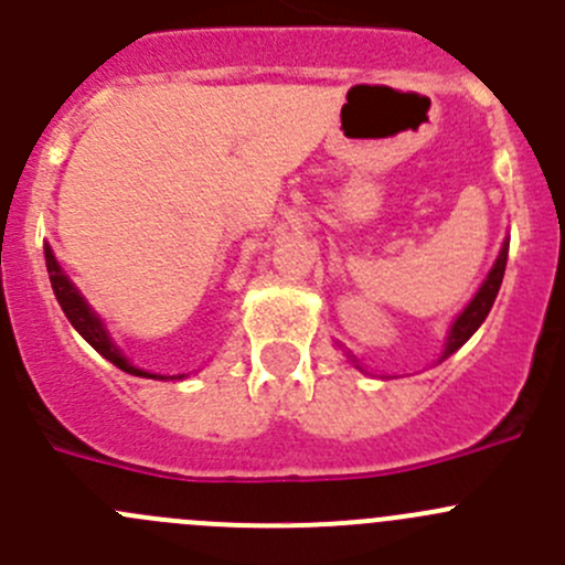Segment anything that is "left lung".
I'll return each instance as SVG.
<instances>
[{"mask_svg":"<svg viewBox=\"0 0 565 565\" xmlns=\"http://www.w3.org/2000/svg\"><path fill=\"white\" fill-rule=\"evenodd\" d=\"M504 266H508V241H504L502 252H499L497 263H493L491 274H488V277H486V282H482V288H480V291H477V297L471 299L469 308H466L463 313L458 316V321H455L452 332H449V343H447V352H444V358H447V354H452L455 349L463 347V343L469 341L471 335H475L477 327H480L482 321H486V316L491 313L493 299H497L499 286H502Z\"/></svg>","mask_w":565,"mask_h":565,"instance_id":"1","label":"left lung"}]
</instances>
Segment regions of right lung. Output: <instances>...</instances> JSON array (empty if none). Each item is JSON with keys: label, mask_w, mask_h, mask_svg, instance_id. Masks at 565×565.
<instances>
[{"label": "right lung", "mask_w": 565, "mask_h": 565, "mask_svg": "<svg viewBox=\"0 0 565 565\" xmlns=\"http://www.w3.org/2000/svg\"><path fill=\"white\" fill-rule=\"evenodd\" d=\"M46 271H50L52 291H55V297H57V302H61L66 319L72 321L74 330H77L79 335H83L85 341H88L90 347L102 354V358H107L113 366H118L121 372H127V374H138V377H154V374H147V372H141V369L132 366V363H127L125 354L113 347V341L107 338L105 327L99 324V319H96L94 310L83 302V297L77 294V288H74L72 282L66 279V274L61 271V266H57V260H55V255H52L50 246H46Z\"/></svg>", "instance_id": "right-lung-1"}]
</instances>
